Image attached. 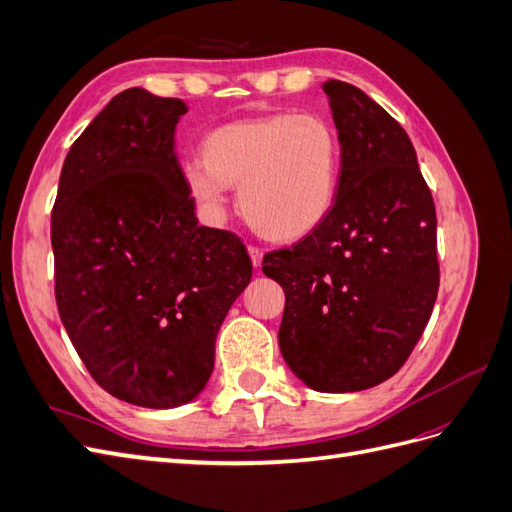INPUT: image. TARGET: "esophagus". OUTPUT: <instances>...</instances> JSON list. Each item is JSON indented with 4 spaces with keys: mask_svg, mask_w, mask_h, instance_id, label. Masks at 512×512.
<instances>
[{
    "mask_svg": "<svg viewBox=\"0 0 512 512\" xmlns=\"http://www.w3.org/2000/svg\"><path fill=\"white\" fill-rule=\"evenodd\" d=\"M247 252H250V258H252V265L258 269L262 265V250L256 245H247Z\"/></svg>",
    "mask_w": 512,
    "mask_h": 512,
    "instance_id": "1",
    "label": "esophagus"
}]
</instances>
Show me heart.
Returning a JSON list of instances; mask_svg holds the SVG:
<instances>
[{
	"mask_svg": "<svg viewBox=\"0 0 512 512\" xmlns=\"http://www.w3.org/2000/svg\"><path fill=\"white\" fill-rule=\"evenodd\" d=\"M196 203L222 215L230 185L250 224L277 241L301 239L331 213L342 177V141L320 115L239 119L205 138V158L181 162Z\"/></svg>",
	"mask_w": 512,
	"mask_h": 512,
	"instance_id": "obj_1",
	"label": "heart"
}]
</instances>
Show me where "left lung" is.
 <instances>
[{
	"label": "left lung",
	"instance_id": "1",
	"mask_svg": "<svg viewBox=\"0 0 512 512\" xmlns=\"http://www.w3.org/2000/svg\"><path fill=\"white\" fill-rule=\"evenodd\" d=\"M342 141L335 205L262 273L286 292L280 350L309 389L354 393L389 380L438 297L436 207L406 130L344 81L322 85Z\"/></svg>",
	"mask_w": 512,
	"mask_h": 512
}]
</instances>
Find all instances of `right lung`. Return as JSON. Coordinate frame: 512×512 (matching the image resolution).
Returning a JSON list of instances; mask_svg holds the SVG:
<instances>
[{"label": "right lung", "instance_id": "right-lung-1", "mask_svg": "<svg viewBox=\"0 0 512 512\" xmlns=\"http://www.w3.org/2000/svg\"><path fill=\"white\" fill-rule=\"evenodd\" d=\"M185 113L141 87L117 94L70 147L51 215L74 350L106 393L156 410L203 393L215 337L252 280L241 239L198 226L175 153Z\"/></svg>", "mask_w": 512, "mask_h": 512}]
</instances>
